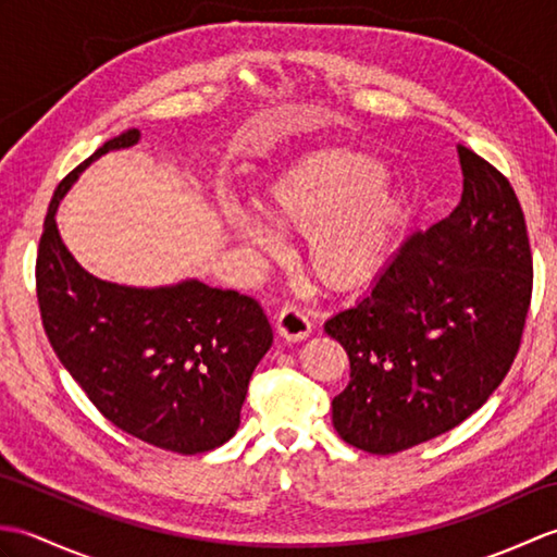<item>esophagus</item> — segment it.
Returning <instances> with one entry per match:
<instances>
[{"label": "esophagus", "mask_w": 557, "mask_h": 557, "mask_svg": "<svg viewBox=\"0 0 557 557\" xmlns=\"http://www.w3.org/2000/svg\"><path fill=\"white\" fill-rule=\"evenodd\" d=\"M277 333L280 337H285L289 342H301L311 335V321L309 315L304 313V309H299V306L294 304H287L285 309H282L277 313Z\"/></svg>", "instance_id": "esophagus-1"}]
</instances>
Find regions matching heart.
I'll return each instance as SVG.
<instances>
[{
    "instance_id": "heart-1",
    "label": "heart",
    "mask_w": 557,
    "mask_h": 557,
    "mask_svg": "<svg viewBox=\"0 0 557 557\" xmlns=\"http://www.w3.org/2000/svg\"><path fill=\"white\" fill-rule=\"evenodd\" d=\"M263 215L280 232L304 234L311 275L327 289L371 280L405 230L407 210L375 160L357 152H325L272 186ZM236 239L277 256L280 236L253 212L222 206Z\"/></svg>"
}]
</instances>
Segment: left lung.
Listing matches in <instances>:
<instances>
[{"label":"left lung","mask_w":557,"mask_h":557,"mask_svg":"<svg viewBox=\"0 0 557 557\" xmlns=\"http://www.w3.org/2000/svg\"><path fill=\"white\" fill-rule=\"evenodd\" d=\"M457 152L459 206L411 234L369 294L325 323L349 357L333 425L363 453L453 431L503 383L522 342L534 285L522 206L491 162Z\"/></svg>","instance_id":"1"}]
</instances>
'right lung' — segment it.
Masks as SVG:
<instances>
[{
	"label": "right lung",
	"mask_w": 557,
	"mask_h": 557,
	"mask_svg": "<svg viewBox=\"0 0 557 557\" xmlns=\"http://www.w3.org/2000/svg\"><path fill=\"white\" fill-rule=\"evenodd\" d=\"M138 138L136 128L110 138L57 186L35 287L47 339L102 417L148 445L198 455L239 429L248 381L272 345L260 304L198 280L144 289L92 277L54 220L59 200L92 160Z\"/></svg>",
	"instance_id": "1"
}]
</instances>
